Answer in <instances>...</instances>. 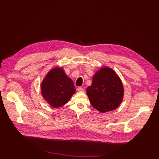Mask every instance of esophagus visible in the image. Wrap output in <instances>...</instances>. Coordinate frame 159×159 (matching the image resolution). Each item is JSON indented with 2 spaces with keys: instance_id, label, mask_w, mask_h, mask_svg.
Masks as SVG:
<instances>
[{
  "instance_id": "obj_1",
  "label": "esophagus",
  "mask_w": 159,
  "mask_h": 159,
  "mask_svg": "<svg viewBox=\"0 0 159 159\" xmlns=\"http://www.w3.org/2000/svg\"><path fill=\"white\" fill-rule=\"evenodd\" d=\"M77 90H78V92H85V90H84L83 87H78Z\"/></svg>"
}]
</instances>
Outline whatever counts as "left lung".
Returning a JSON list of instances; mask_svg holds the SVG:
<instances>
[{
    "label": "left lung",
    "instance_id": "1",
    "mask_svg": "<svg viewBox=\"0 0 159 159\" xmlns=\"http://www.w3.org/2000/svg\"><path fill=\"white\" fill-rule=\"evenodd\" d=\"M86 91L91 104L101 113L117 109L123 100L122 83L115 71L107 67L96 72Z\"/></svg>",
    "mask_w": 159,
    "mask_h": 159
}]
</instances>
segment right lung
I'll return each mask as SVG.
<instances>
[{
    "label": "right lung",
    "instance_id": "1",
    "mask_svg": "<svg viewBox=\"0 0 159 159\" xmlns=\"http://www.w3.org/2000/svg\"><path fill=\"white\" fill-rule=\"evenodd\" d=\"M43 98L54 108L62 107L75 93L73 81L67 77L61 67L50 70L41 85Z\"/></svg>",
    "mask_w": 159,
    "mask_h": 159
}]
</instances>
